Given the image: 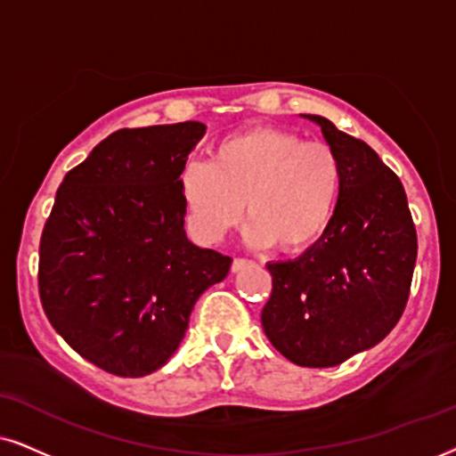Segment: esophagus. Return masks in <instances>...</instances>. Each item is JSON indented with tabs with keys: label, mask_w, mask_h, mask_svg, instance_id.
I'll list each match as a JSON object with an SVG mask.
<instances>
[{
	"label": "esophagus",
	"mask_w": 456,
	"mask_h": 456,
	"mask_svg": "<svg viewBox=\"0 0 456 456\" xmlns=\"http://www.w3.org/2000/svg\"><path fill=\"white\" fill-rule=\"evenodd\" d=\"M248 263H250V261H246V258H235V261L232 263V271H233V273H240V271L244 269Z\"/></svg>",
	"instance_id": "34e87169"
}]
</instances>
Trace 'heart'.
<instances>
[{"instance_id": "1", "label": "heart", "mask_w": 456, "mask_h": 456, "mask_svg": "<svg viewBox=\"0 0 456 456\" xmlns=\"http://www.w3.org/2000/svg\"><path fill=\"white\" fill-rule=\"evenodd\" d=\"M341 164L328 145L278 128L235 134L210 164L189 161L178 176L189 227L216 244L244 216L252 246L295 255L326 233L341 193Z\"/></svg>"}]
</instances>
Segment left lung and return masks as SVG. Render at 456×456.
I'll list each match as a JSON object with an SVG mask.
<instances>
[{"instance_id":"1","label":"left lung","mask_w":456,"mask_h":456,"mask_svg":"<svg viewBox=\"0 0 456 456\" xmlns=\"http://www.w3.org/2000/svg\"><path fill=\"white\" fill-rule=\"evenodd\" d=\"M341 164V193L326 233L295 261L267 263L273 278L261 322L292 364L330 368L381 343L397 324L417 263V232L400 178L364 141L322 115Z\"/></svg>"}]
</instances>
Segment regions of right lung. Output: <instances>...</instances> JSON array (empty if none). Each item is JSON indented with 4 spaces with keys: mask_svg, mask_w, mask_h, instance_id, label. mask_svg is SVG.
I'll list each match as a JSON object with an SVG mask.
<instances>
[{
    "mask_svg": "<svg viewBox=\"0 0 456 456\" xmlns=\"http://www.w3.org/2000/svg\"><path fill=\"white\" fill-rule=\"evenodd\" d=\"M201 122L119 130L67 172L39 244V298L79 355L118 377L159 370L232 256L185 232L178 176Z\"/></svg>",
    "mask_w": 456,
    "mask_h": 456,
    "instance_id": "add662e5",
    "label": "right lung"
}]
</instances>
